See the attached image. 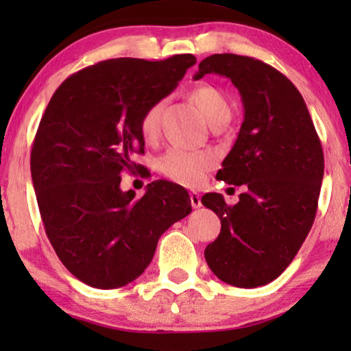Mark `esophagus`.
I'll list each match as a JSON object with an SVG mask.
<instances>
[{
    "label": "esophagus",
    "instance_id": "obj_1",
    "mask_svg": "<svg viewBox=\"0 0 351 351\" xmlns=\"http://www.w3.org/2000/svg\"><path fill=\"white\" fill-rule=\"evenodd\" d=\"M190 203H191V208H193V209L201 208V198H199V195L196 193V191H191V193H190Z\"/></svg>",
    "mask_w": 351,
    "mask_h": 351
}]
</instances>
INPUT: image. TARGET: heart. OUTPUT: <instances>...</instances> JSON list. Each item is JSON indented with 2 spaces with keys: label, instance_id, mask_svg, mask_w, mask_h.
<instances>
[{
  "label": "heart",
  "instance_id": "heart-1",
  "mask_svg": "<svg viewBox=\"0 0 351 351\" xmlns=\"http://www.w3.org/2000/svg\"><path fill=\"white\" fill-rule=\"evenodd\" d=\"M190 100L199 112L204 114L210 126H219L230 118V104L225 95L215 89L214 86L199 84L190 90ZM162 102L153 104L142 114L138 131L145 142L152 143L156 141L160 134V117ZM214 156L208 152H190L182 148H172L158 160V171L162 176L177 182L180 185L196 186L204 180L208 172L214 167Z\"/></svg>",
  "mask_w": 351,
  "mask_h": 351
}]
</instances>
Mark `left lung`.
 <instances>
[{"mask_svg": "<svg viewBox=\"0 0 351 351\" xmlns=\"http://www.w3.org/2000/svg\"><path fill=\"white\" fill-rule=\"evenodd\" d=\"M217 73L241 94L244 121L217 179L244 185L234 206L219 193L201 198L219 215L220 234L204 251L215 276L237 287L276 280L315 222L324 155L308 108L281 71L262 60L214 54L195 80Z\"/></svg>", "mask_w": 351, "mask_h": 351, "instance_id": "left-lung-1", "label": "left lung"}]
</instances>
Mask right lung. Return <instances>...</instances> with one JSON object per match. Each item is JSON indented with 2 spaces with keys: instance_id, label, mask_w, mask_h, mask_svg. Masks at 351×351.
Listing matches in <instances>:
<instances>
[{
  "instance_id": "right-lung-1",
  "label": "right lung",
  "mask_w": 351,
  "mask_h": 351,
  "mask_svg": "<svg viewBox=\"0 0 351 351\" xmlns=\"http://www.w3.org/2000/svg\"><path fill=\"white\" fill-rule=\"evenodd\" d=\"M191 54L166 60L110 59L76 71L47 104L30 167L47 238L71 275L99 289L141 276L158 239L191 213L184 186L147 185L142 198L119 189L123 172H142V114L177 88Z\"/></svg>"
}]
</instances>
